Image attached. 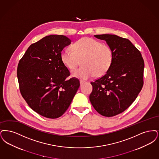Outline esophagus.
Instances as JSON below:
<instances>
[{"instance_id":"34e87169","label":"esophagus","mask_w":159,"mask_h":159,"mask_svg":"<svg viewBox=\"0 0 159 159\" xmlns=\"http://www.w3.org/2000/svg\"><path fill=\"white\" fill-rule=\"evenodd\" d=\"M80 81V84H81V85H83L84 83H85V81H83V80H81Z\"/></svg>"}]
</instances>
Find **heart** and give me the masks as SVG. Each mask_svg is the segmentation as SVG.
<instances>
[{
  "instance_id": "b5f03b06",
  "label": "heart",
  "mask_w": 159,
  "mask_h": 159,
  "mask_svg": "<svg viewBox=\"0 0 159 159\" xmlns=\"http://www.w3.org/2000/svg\"><path fill=\"white\" fill-rule=\"evenodd\" d=\"M71 50L64 49L61 53L62 63L70 70L80 63L82 66L72 71V75L84 80L92 76L101 77L110 69L113 61L111 47L96 39L84 37L72 43Z\"/></svg>"
}]
</instances>
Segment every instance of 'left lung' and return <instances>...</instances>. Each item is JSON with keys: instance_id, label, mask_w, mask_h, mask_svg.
I'll return each instance as SVG.
<instances>
[{"instance_id": "obj_1", "label": "left lung", "mask_w": 159, "mask_h": 159, "mask_svg": "<svg viewBox=\"0 0 159 159\" xmlns=\"http://www.w3.org/2000/svg\"><path fill=\"white\" fill-rule=\"evenodd\" d=\"M105 40L113 53L108 72L91 84V103L98 113L111 117L124 111L143 88L144 62L140 52L128 39L116 35H94Z\"/></svg>"}]
</instances>
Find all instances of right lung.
Returning a JSON list of instances; mask_svg holds the SVG:
<instances>
[{
	"mask_svg": "<svg viewBox=\"0 0 159 159\" xmlns=\"http://www.w3.org/2000/svg\"><path fill=\"white\" fill-rule=\"evenodd\" d=\"M62 35H50L30 45L20 61L17 77L28 105L44 117L55 119L66 111L80 87L61 61V52L70 44Z\"/></svg>",
	"mask_w": 159,
	"mask_h": 159,
	"instance_id": "right-lung-1",
	"label": "right lung"
}]
</instances>
